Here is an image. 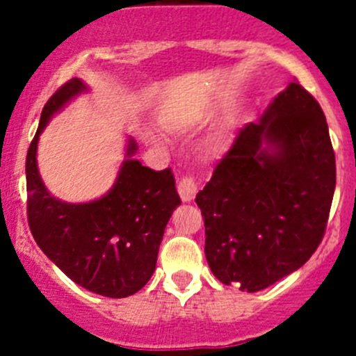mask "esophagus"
<instances>
[{
    "instance_id": "1",
    "label": "esophagus",
    "mask_w": 356,
    "mask_h": 356,
    "mask_svg": "<svg viewBox=\"0 0 356 356\" xmlns=\"http://www.w3.org/2000/svg\"><path fill=\"white\" fill-rule=\"evenodd\" d=\"M196 193H197V185L193 178L185 176V178H181V180L178 181V194H180L184 203H191V201L196 197Z\"/></svg>"
}]
</instances>
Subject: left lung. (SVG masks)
I'll return each mask as SVG.
<instances>
[{
  "label": "left lung",
  "instance_id": "left-lung-1",
  "mask_svg": "<svg viewBox=\"0 0 356 356\" xmlns=\"http://www.w3.org/2000/svg\"><path fill=\"white\" fill-rule=\"evenodd\" d=\"M335 153L319 103L289 83L238 131L196 203L221 284L257 292L298 271L325 235Z\"/></svg>",
  "mask_w": 356,
  "mask_h": 356
}]
</instances>
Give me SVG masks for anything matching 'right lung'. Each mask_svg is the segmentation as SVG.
Segmentation results:
<instances>
[{"label": "right lung", "instance_id": "add662e5", "mask_svg": "<svg viewBox=\"0 0 356 356\" xmlns=\"http://www.w3.org/2000/svg\"><path fill=\"white\" fill-rule=\"evenodd\" d=\"M85 92L89 85L71 78L42 108L26 155L28 222L44 254L74 284L106 298H128L155 273L163 232L181 201L171 169L153 171L134 159L139 149L134 137L127 139L114 185L102 197L67 203L49 193L37 165L40 134Z\"/></svg>", "mask_w": 356, "mask_h": 356}]
</instances>
